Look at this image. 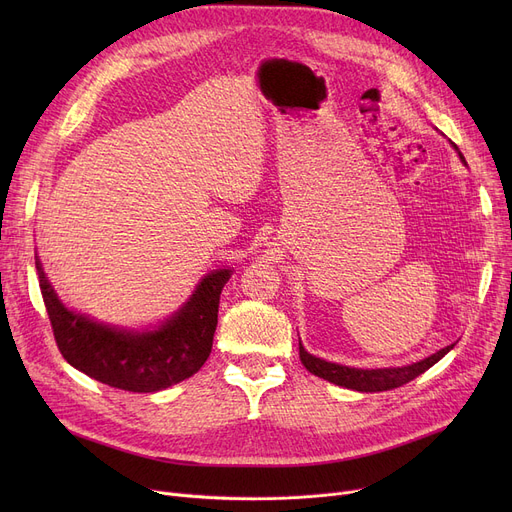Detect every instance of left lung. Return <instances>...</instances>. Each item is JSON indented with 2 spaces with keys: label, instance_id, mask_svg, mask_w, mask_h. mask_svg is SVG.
<instances>
[{
  "label": "left lung",
  "instance_id": "obj_1",
  "mask_svg": "<svg viewBox=\"0 0 512 512\" xmlns=\"http://www.w3.org/2000/svg\"><path fill=\"white\" fill-rule=\"evenodd\" d=\"M454 149L459 151V147L454 145ZM459 157L463 164L467 166V161L463 157V153L459 151ZM454 348V344L440 348L438 353L429 355L417 363L411 365H402V367H382V369H359V367H346L340 363H330L326 359L313 357L311 353L305 351V346L299 342V355H301V363L307 367V371H311L317 378H324L336 386L348 388V390H357V392H384V390H392L398 388L402 384H409L411 380H415L417 375H421L423 371H427L432 365H436L446 353H450Z\"/></svg>",
  "mask_w": 512,
  "mask_h": 512
}]
</instances>
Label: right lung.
Wrapping results in <instances>:
<instances>
[{
	"mask_svg": "<svg viewBox=\"0 0 512 512\" xmlns=\"http://www.w3.org/2000/svg\"><path fill=\"white\" fill-rule=\"evenodd\" d=\"M43 303L62 357L89 378L128 392H159L197 373L218 326L220 294L232 270L201 278L188 301L161 324L126 330L68 309L35 255Z\"/></svg>",
	"mask_w": 512,
	"mask_h": 512,
	"instance_id": "obj_1",
	"label": "right lung"
}]
</instances>
